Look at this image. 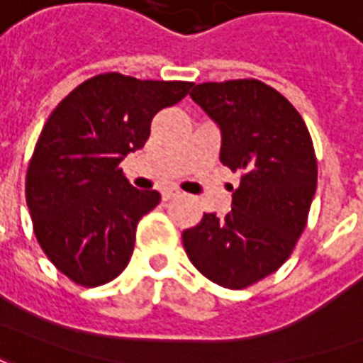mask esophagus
<instances>
[{"mask_svg":"<svg viewBox=\"0 0 363 363\" xmlns=\"http://www.w3.org/2000/svg\"><path fill=\"white\" fill-rule=\"evenodd\" d=\"M181 194L177 189H163L161 190V198H163V202H169V200H173Z\"/></svg>","mask_w":363,"mask_h":363,"instance_id":"1","label":"esophagus"}]
</instances>
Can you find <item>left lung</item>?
<instances>
[{
  "label": "left lung",
  "instance_id": "8db88e82",
  "mask_svg": "<svg viewBox=\"0 0 363 363\" xmlns=\"http://www.w3.org/2000/svg\"><path fill=\"white\" fill-rule=\"evenodd\" d=\"M192 101L220 126V161L241 173L225 218L204 213L182 233L208 280L243 289L289 259L317 190V159L301 114L259 79L200 83Z\"/></svg>",
  "mask_w": 363,
  "mask_h": 363
}]
</instances>
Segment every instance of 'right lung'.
Segmentation results:
<instances>
[{
    "mask_svg": "<svg viewBox=\"0 0 363 363\" xmlns=\"http://www.w3.org/2000/svg\"><path fill=\"white\" fill-rule=\"evenodd\" d=\"M190 87L101 74L77 85L46 120L25 194L43 251L75 284L96 288L128 267L138 221L161 194L134 189L120 161L142 150L153 116Z\"/></svg>",
    "mask_w": 363,
    "mask_h": 363,
    "instance_id": "obj_1",
    "label": "right lung"
}]
</instances>
